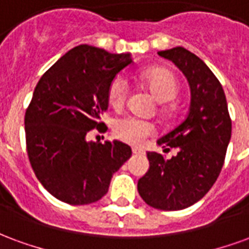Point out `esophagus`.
Wrapping results in <instances>:
<instances>
[{
  "label": "esophagus",
  "mask_w": 249,
  "mask_h": 249,
  "mask_svg": "<svg viewBox=\"0 0 249 249\" xmlns=\"http://www.w3.org/2000/svg\"><path fill=\"white\" fill-rule=\"evenodd\" d=\"M132 153H133V155H142L144 151L140 149V148H132Z\"/></svg>",
  "instance_id": "obj_1"
}]
</instances>
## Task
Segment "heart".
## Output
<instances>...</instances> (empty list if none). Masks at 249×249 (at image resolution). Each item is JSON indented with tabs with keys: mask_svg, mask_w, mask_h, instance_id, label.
<instances>
[{
	"mask_svg": "<svg viewBox=\"0 0 249 249\" xmlns=\"http://www.w3.org/2000/svg\"><path fill=\"white\" fill-rule=\"evenodd\" d=\"M140 81L159 103H168L178 96V82L172 71L164 68H151L140 74ZM129 88L123 77H116L108 89L109 104L116 109L123 108L128 97ZM155 126L136 117H120L113 123V135L126 144L137 145L153 135Z\"/></svg>",
	"mask_w": 249,
	"mask_h": 249,
	"instance_id": "heart-1",
	"label": "heart"
}]
</instances>
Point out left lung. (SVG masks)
<instances>
[{
  "label": "left lung",
  "instance_id": "8db88e82",
  "mask_svg": "<svg viewBox=\"0 0 249 249\" xmlns=\"http://www.w3.org/2000/svg\"><path fill=\"white\" fill-rule=\"evenodd\" d=\"M178 66L191 88V107L183 123L162 136L157 144L178 155L165 160L160 153L148 152V172L137 189L148 205L161 211H180L203 198L223 168L232 132L227 100L212 71L181 46L159 52Z\"/></svg>",
  "mask_w": 249,
  "mask_h": 249
}]
</instances>
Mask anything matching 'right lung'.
Segmentation results:
<instances>
[{"instance_id":"add662e5","label":"right lung","mask_w":249,"mask_h":249,"mask_svg":"<svg viewBox=\"0 0 249 249\" xmlns=\"http://www.w3.org/2000/svg\"><path fill=\"white\" fill-rule=\"evenodd\" d=\"M130 64V54L80 45L36 85L25 113L26 151L40 183L64 203L100 200L113 173L132 156L130 146L121 141H87L89 130H107L100 119L108 109L109 85Z\"/></svg>"}]
</instances>
